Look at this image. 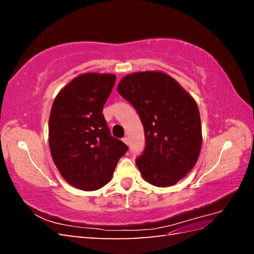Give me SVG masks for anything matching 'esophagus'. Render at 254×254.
Returning a JSON list of instances; mask_svg holds the SVG:
<instances>
[{
    "mask_svg": "<svg viewBox=\"0 0 254 254\" xmlns=\"http://www.w3.org/2000/svg\"><path fill=\"white\" fill-rule=\"evenodd\" d=\"M123 142H124L126 145H128V143H129V141H128V137H124V139H123Z\"/></svg>",
    "mask_w": 254,
    "mask_h": 254,
    "instance_id": "esophagus-1",
    "label": "esophagus"
}]
</instances>
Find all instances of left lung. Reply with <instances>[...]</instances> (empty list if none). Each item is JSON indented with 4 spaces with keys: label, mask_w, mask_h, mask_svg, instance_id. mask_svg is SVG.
<instances>
[{
    "label": "left lung",
    "mask_w": 254,
    "mask_h": 254,
    "mask_svg": "<svg viewBox=\"0 0 254 254\" xmlns=\"http://www.w3.org/2000/svg\"><path fill=\"white\" fill-rule=\"evenodd\" d=\"M118 92L140 115L145 149L135 163L145 181L172 187L195 166L202 131L197 103L181 84L161 71L129 74Z\"/></svg>",
    "instance_id": "1"
}]
</instances>
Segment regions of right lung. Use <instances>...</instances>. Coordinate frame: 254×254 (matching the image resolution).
Masks as SVG:
<instances>
[{"mask_svg":"<svg viewBox=\"0 0 254 254\" xmlns=\"http://www.w3.org/2000/svg\"><path fill=\"white\" fill-rule=\"evenodd\" d=\"M117 76L83 73L59 91L49 121V144L63 178L82 190L108 183L128 147L110 135L103 115Z\"/></svg>","mask_w":254,"mask_h":254,"instance_id":"obj_1","label":"right lung"}]
</instances>
